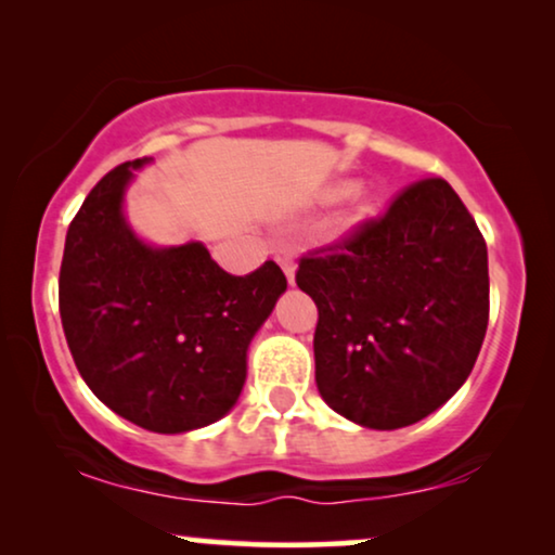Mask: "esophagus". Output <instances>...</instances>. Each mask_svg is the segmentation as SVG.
I'll return each mask as SVG.
<instances>
[{
  "mask_svg": "<svg viewBox=\"0 0 555 555\" xmlns=\"http://www.w3.org/2000/svg\"><path fill=\"white\" fill-rule=\"evenodd\" d=\"M280 268H283L285 278L293 283V280H295V260H293V255H283V257H280Z\"/></svg>",
  "mask_w": 555,
  "mask_h": 555,
  "instance_id": "esophagus-1",
  "label": "esophagus"
}]
</instances>
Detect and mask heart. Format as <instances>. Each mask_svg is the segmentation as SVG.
<instances>
[{
  "instance_id": "b5f03b06",
  "label": "heart",
  "mask_w": 555,
  "mask_h": 555,
  "mask_svg": "<svg viewBox=\"0 0 555 555\" xmlns=\"http://www.w3.org/2000/svg\"><path fill=\"white\" fill-rule=\"evenodd\" d=\"M346 194H351V186H336V189H331V199H340V196H346Z\"/></svg>"
}]
</instances>
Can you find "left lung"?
I'll return each instance as SVG.
<instances>
[{"label":"left lung","mask_w":555,"mask_h":555,"mask_svg":"<svg viewBox=\"0 0 555 555\" xmlns=\"http://www.w3.org/2000/svg\"><path fill=\"white\" fill-rule=\"evenodd\" d=\"M295 283L318 306V391L371 429L409 427L442 406L488 331V247L439 177L412 181L384 215L302 255Z\"/></svg>","instance_id":"8db88e82"}]
</instances>
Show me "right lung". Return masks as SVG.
I'll use <instances>...</instances> for the list:
<instances>
[{"label":"right lung","instance_id":"1","mask_svg":"<svg viewBox=\"0 0 555 555\" xmlns=\"http://www.w3.org/2000/svg\"><path fill=\"white\" fill-rule=\"evenodd\" d=\"M135 158L111 169L67 227L60 318L75 366L105 406L149 431L222 420L247 376V346L287 280L268 260L230 275L199 242L135 240L120 199Z\"/></svg>","mask_w":555,"mask_h":555}]
</instances>
